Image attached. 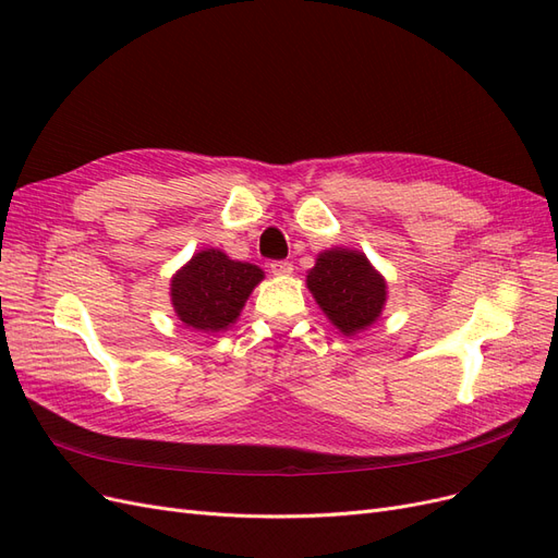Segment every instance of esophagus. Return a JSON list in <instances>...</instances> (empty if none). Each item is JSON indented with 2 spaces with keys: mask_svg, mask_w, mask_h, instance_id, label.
Returning <instances> with one entry per match:
<instances>
[{
  "mask_svg": "<svg viewBox=\"0 0 558 558\" xmlns=\"http://www.w3.org/2000/svg\"><path fill=\"white\" fill-rule=\"evenodd\" d=\"M269 272L277 275V277L291 275L293 272V263H289V260H272V263H269Z\"/></svg>",
  "mask_w": 558,
  "mask_h": 558,
  "instance_id": "obj_1",
  "label": "esophagus"
}]
</instances>
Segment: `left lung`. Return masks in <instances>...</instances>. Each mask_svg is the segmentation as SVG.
I'll list each match as a JSON object with an SVG mask.
<instances>
[{"label":"left lung","instance_id":"1","mask_svg":"<svg viewBox=\"0 0 558 558\" xmlns=\"http://www.w3.org/2000/svg\"><path fill=\"white\" fill-rule=\"evenodd\" d=\"M307 289L342 335H356L373 326L386 302V281L369 265L365 253L330 248L318 253L307 272Z\"/></svg>","mask_w":558,"mask_h":558}]
</instances>
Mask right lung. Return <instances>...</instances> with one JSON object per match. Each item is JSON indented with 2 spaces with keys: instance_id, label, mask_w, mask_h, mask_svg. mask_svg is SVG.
<instances>
[{
  "instance_id": "1",
  "label": "right lung",
  "mask_w": 558,
  "mask_h": 558,
  "mask_svg": "<svg viewBox=\"0 0 558 558\" xmlns=\"http://www.w3.org/2000/svg\"><path fill=\"white\" fill-rule=\"evenodd\" d=\"M258 265L230 260L223 251H199L172 277L177 316L202 332L226 330L238 320L251 291L263 281Z\"/></svg>"
}]
</instances>
